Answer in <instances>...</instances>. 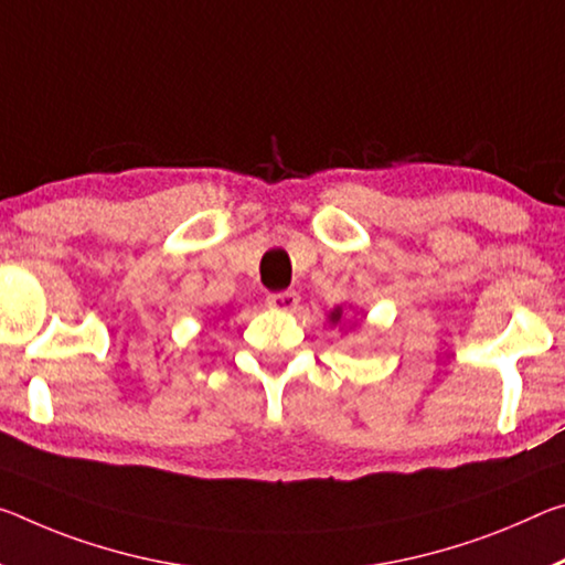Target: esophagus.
<instances>
[{"instance_id":"obj_1","label":"esophagus","mask_w":565,"mask_h":565,"mask_svg":"<svg viewBox=\"0 0 565 565\" xmlns=\"http://www.w3.org/2000/svg\"><path fill=\"white\" fill-rule=\"evenodd\" d=\"M266 303L271 309H279V311H294L299 307V294L291 291V289L274 291V294H268V297H266Z\"/></svg>"}]
</instances>
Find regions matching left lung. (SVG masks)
<instances>
[{
    "label": "left lung",
    "mask_w": 565,
    "mask_h": 565,
    "mask_svg": "<svg viewBox=\"0 0 565 565\" xmlns=\"http://www.w3.org/2000/svg\"><path fill=\"white\" fill-rule=\"evenodd\" d=\"M339 317H342V309H334V311H331V321H339Z\"/></svg>",
    "instance_id": "1"
}]
</instances>
